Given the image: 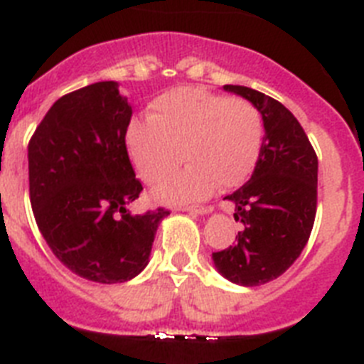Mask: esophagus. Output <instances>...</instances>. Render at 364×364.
<instances>
[{
    "instance_id": "34e87169",
    "label": "esophagus",
    "mask_w": 364,
    "mask_h": 364,
    "mask_svg": "<svg viewBox=\"0 0 364 364\" xmlns=\"http://www.w3.org/2000/svg\"><path fill=\"white\" fill-rule=\"evenodd\" d=\"M183 210L188 214H198V216H203V214L210 213V208L208 207H183Z\"/></svg>"
}]
</instances>
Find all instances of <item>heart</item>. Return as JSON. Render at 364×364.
<instances>
[{
    "mask_svg": "<svg viewBox=\"0 0 364 364\" xmlns=\"http://www.w3.org/2000/svg\"><path fill=\"white\" fill-rule=\"evenodd\" d=\"M262 137V115L249 100L179 87L154 100L151 119L129 122L126 150L139 178L151 186L166 181L185 156L191 164L156 196L166 203H192L208 198L216 185H242L257 166Z\"/></svg>",
    "mask_w": 364,
    "mask_h": 364,
    "instance_id": "1",
    "label": "heart"
}]
</instances>
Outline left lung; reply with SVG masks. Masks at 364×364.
Returning <instances> with one entry per match:
<instances>
[{"label":"left lung","instance_id":"1","mask_svg":"<svg viewBox=\"0 0 364 364\" xmlns=\"http://www.w3.org/2000/svg\"><path fill=\"white\" fill-rule=\"evenodd\" d=\"M223 90L257 106L265 135L251 179L225 198L235 203L243 230L235 245L213 252V262L230 282L262 286L286 273L308 243L317 213L318 161L284 104L245 86Z\"/></svg>","mask_w":364,"mask_h":364}]
</instances>
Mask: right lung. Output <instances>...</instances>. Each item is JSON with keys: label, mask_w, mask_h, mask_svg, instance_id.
Masks as SVG:
<instances>
[{"label": "right lung", "mask_w": 364, "mask_h": 364, "mask_svg": "<svg viewBox=\"0 0 364 364\" xmlns=\"http://www.w3.org/2000/svg\"><path fill=\"white\" fill-rule=\"evenodd\" d=\"M128 99L113 80L64 95L29 143L34 220L53 255L78 277L128 282L148 265L168 210L132 214L143 185L126 150Z\"/></svg>", "instance_id": "obj_1"}]
</instances>
